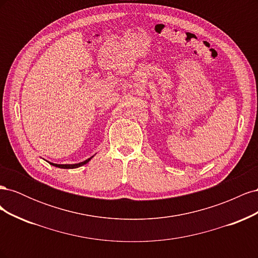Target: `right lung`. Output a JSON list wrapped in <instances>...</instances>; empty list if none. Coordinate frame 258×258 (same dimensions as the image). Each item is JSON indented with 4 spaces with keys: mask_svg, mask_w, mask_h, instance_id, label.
Here are the masks:
<instances>
[{
    "mask_svg": "<svg viewBox=\"0 0 258 258\" xmlns=\"http://www.w3.org/2000/svg\"><path fill=\"white\" fill-rule=\"evenodd\" d=\"M91 158H88L87 160H85L83 162H80V163H75V165H57V163H51L49 162L50 165L54 166V167H58V168H62V169H75V168H79V167H82L84 165H86Z\"/></svg>",
    "mask_w": 258,
    "mask_h": 258,
    "instance_id": "1",
    "label": "right lung"
}]
</instances>
